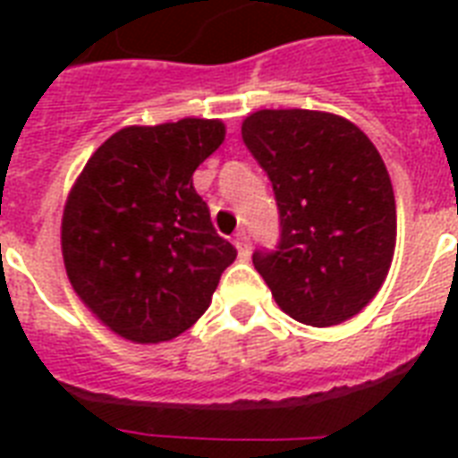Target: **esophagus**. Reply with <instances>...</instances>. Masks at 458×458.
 <instances>
[{"label":"esophagus","mask_w":458,"mask_h":458,"mask_svg":"<svg viewBox=\"0 0 458 458\" xmlns=\"http://www.w3.org/2000/svg\"><path fill=\"white\" fill-rule=\"evenodd\" d=\"M233 244H235L237 257H240V259H250L251 244H250V235H247V230H240V233H237V235H235V240H233Z\"/></svg>","instance_id":"obj_1"}]
</instances>
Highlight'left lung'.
I'll return each mask as SVG.
<instances>
[{
  "label": "left lung",
  "mask_w": 458,
  "mask_h": 458,
  "mask_svg": "<svg viewBox=\"0 0 458 458\" xmlns=\"http://www.w3.org/2000/svg\"><path fill=\"white\" fill-rule=\"evenodd\" d=\"M242 140L278 201V250L251 257L276 304L313 327L356 316L383 287L397 242L376 145L347 118L309 109L257 111Z\"/></svg>",
  "instance_id": "8db88e82"
}]
</instances>
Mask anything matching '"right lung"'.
<instances>
[{"mask_svg": "<svg viewBox=\"0 0 458 458\" xmlns=\"http://www.w3.org/2000/svg\"><path fill=\"white\" fill-rule=\"evenodd\" d=\"M223 140L218 118L128 125L71 187L61 218L68 280L118 337L158 344L185 333L235 261L192 185Z\"/></svg>", "mask_w": 458, "mask_h": 458, "instance_id": "right-lung-1", "label": "right lung"}]
</instances>
